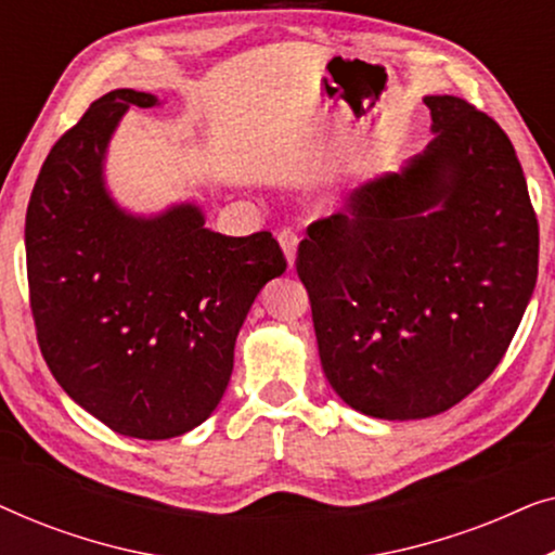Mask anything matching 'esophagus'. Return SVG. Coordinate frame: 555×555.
Segmentation results:
<instances>
[{
  "label": "esophagus",
  "instance_id": "34e87169",
  "mask_svg": "<svg viewBox=\"0 0 555 555\" xmlns=\"http://www.w3.org/2000/svg\"><path fill=\"white\" fill-rule=\"evenodd\" d=\"M278 242H280V247H283V253H285V260H287V264H295V253H298V234H295L291 227H283V230L278 232Z\"/></svg>",
  "mask_w": 555,
  "mask_h": 555
}]
</instances>
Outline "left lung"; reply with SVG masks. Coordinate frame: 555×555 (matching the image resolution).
<instances>
[{"label":"left lung","mask_w":555,"mask_h":555,"mask_svg":"<svg viewBox=\"0 0 555 555\" xmlns=\"http://www.w3.org/2000/svg\"><path fill=\"white\" fill-rule=\"evenodd\" d=\"M424 103L427 151L308 224L295 260L325 378L376 420H427L473 393L538 278V219L511 139L462 98Z\"/></svg>","instance_id":"1"}]
</instances>
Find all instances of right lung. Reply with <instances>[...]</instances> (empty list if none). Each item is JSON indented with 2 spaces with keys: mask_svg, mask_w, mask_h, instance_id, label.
<instances>
[{
  "mask_svg": "<svg viewBox=\"0 0 555 555\" xmlns=\"http://www.w3.org/2000/svg\"><path fill=\"white\" fill-rule=\"evenodd\" d=\"M128 105L156 98L111 90L44 158L25 222L29 308L67 397L118 435L171 439L222 401L247 310L287 260L270 232L224 237L192 204L118 209L103 154Z\"/></svg>",
  "mask_w": 555,
  "mask_h": 555,
  "instance_id": "add662e5",
  "label": "right lung"
}]
</instances>
